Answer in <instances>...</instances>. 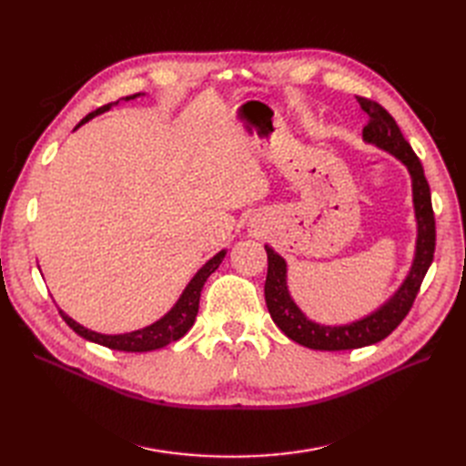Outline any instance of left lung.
Returning <instances> with one entry per match:
<instances>
[{"label": "left lung", "mask_w": 466, "mask_h": 466, "mask_svg": "<svg viewBox=\"0 0 466 466\" xmlns=\"http://www.w3.org/2000/svg\"><path fill=\"white\" fill-rule=\"evenodd\" d=\"M358 103L368 112V124L363 126V142L390 153L399 159L412 182V204L416 219V247L414 258L402 284L390 293L371 313L344 324H322L309 319L299 305L293 301L288 286V262L270 247L264 245L268 255V274L264 284V298L268 313L276 327L293 342L320 351H340L371 346L387 338L399 327L410 311L435 250V219L431 209L430 185L410 144L406 142L400 128L389 112L370 98L358 96Z\"/></svg>", "instance_id": "1"}]
</instances>
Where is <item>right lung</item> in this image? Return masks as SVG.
<instances>
[{
    "mask_svg": "<svg viewBox=\"0 0 466 466\" xmlns=\"http://www.w3.org/2000/svg\"><path fill=\"white\" fill-rule=\"evenodd\" d=\"M142 95H146V93H136V95L122 96L120 101H134V98L142 96ZM120 101L110 103L106 106H101L98 110L91 112V115H87L86 118H83L76 126L74 132L77 128H81V126L86 124V122L93 120L96 115H103V112L110 110L112 106H116ZM225 255H228V250L221 248L218 255L211 257L200 268V270L192 276V279L188 281L187 288L182 289L177 303L171 309H168V311L161 319L147 324V327H144V329H137V330H132V332H124V334H101V332H95L91 329H86V327H83V324H79L77 320H74L72 317L66 315L62 309H58V311H60L62 319L67 322V327L72 329L74 332H77L81 338H86V340L95 342V344H101L105 348L118 350V351H153V350L165 348L167 344L177 342L178 338H182L192 329V324L196 320V315H198V303H200L202 288L206 284V279L218 270L221 260L225 258Z\"/></svg>",
    "mask_w": 466,
    "mask_h": 466,
    "instance_id": "obj_1",
    "label": "right lung"
}]
</instances>
